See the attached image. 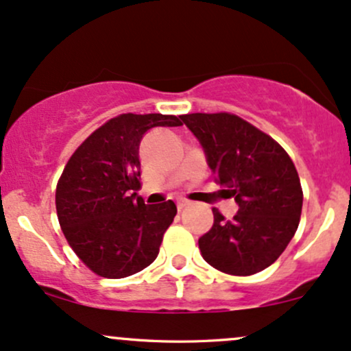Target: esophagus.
I'll return each instance as SVG.
<instances>
[{
  "label": "esophagus",
  "mask_w": 351,
  "mask_h": 351,
  "mask_svg": "<svg viewBox=\"0 0 351 351\" xmlns=\"http://www.w3.org/2000/svg\"><path fill=\"white\" fill-rule=\"evenodd\" d=\"M188 204H189V203H188L186 199H180L178 203H176V208H178V211H181V209H184V208H186Z\"/></svg>",
  "instance_id": "34e87169"
}]
</instances>
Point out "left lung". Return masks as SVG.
<instances>
[{
  "instance_id": "obj_1",
  "label": "left lung",
  "mask_w": 351,
  "mask_h": 351,
  "mask_svg": "<svg viewBox=\"0 0 351 351\" xmlns=\"http://www.w3.org/2000/svg\"><path fill=\"white\" fill-rule=\"evenodd\" d=\"M203 145L215 181L239 211L199 237L203 259L229 276H252L276 263L299 228L302 193L295 165L272 136L228 112L180 115Z\"/></svg>"
}]
</instances>
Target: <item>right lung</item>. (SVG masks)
Listing matches in <instances>:
<instances>
[{"label": "right lung", "mask_w": 351, "mask_h": 351, "mask_svg": "<svg viewBox=\"0 0 351 351\" xmlns=\"http://www.w3.org/2000/svg\"><path fill=\"white\" fill-rule=\"evenodd\" d=\"M176 115L120 114L92 132L72 153L56 186L58 219L72 251L92 272L123 279L160 252L176 206L145 204L140 140L153 127H180Z\"/></svg>", "instance_id": "add662e5"}]
</instances>
